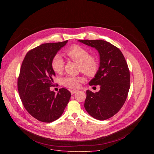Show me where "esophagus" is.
Wrapping results in <instances>:
<instances>
[{
  "instance_id": "34e87169",
  "label": "esophagus",
  "mask_w": 154,
  "mask_h": 154,
  "mask_svg": "<svg viewBox=\"0 0 154 154\" xmlns=\"http://www.w3.org/2000/svg\"><path fill=\"white\" fill-rule=\"evenodd\" d=\"M77 91H78L77 90H72V91H71V93L72 95H73V94H74L75 93H77Z\"/></svg>"
}]
</instances>
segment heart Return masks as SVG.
<instances>
[{
    "label": "heart",
    "mask_w": 154,
    "mask_h": 154,
    "mask_svg": "<svg viewBox=\"0 0 154 154\" xmlns=\"http://www.w3.org/2000/svg\"><path fill=\"white\" fill-rule=\"evenodd\" d=\"M66 53L71 59L79 64L82 72L85 75L93 76L99 70L97 60L90 56L89 52L85 49L79 46H74L66 50ZM51 66L55 72L58 74L61 72L64 66V60L60 54H57L54 56ZM82 81V77L73 75H66L61 79L62 84L71 89L77 88Z\"/></svg>",
    "instance_id": "1"
}]
</instances>
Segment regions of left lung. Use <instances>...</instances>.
Instances as JSON below:
<instances>
[{
  "mask_svg": "<svg viewBox=\"0 0 154 154\" xmlns=\"http://www.w3.org/2000/svg\"><path fill=\"white\" fill-rule=\"evenodd\" d=\"M99 52L97 72L89 85H100L96 93L86 91L84 106L93 118L103 121L116 114L125 103L130 88V72L121 51L102 39L79 40Z\"/></svg>",
  "mask_w": 154,
  "mask_h": 154,
  "instance_id": "8db88e82",
  "label": "left lung"
}]
</instances>
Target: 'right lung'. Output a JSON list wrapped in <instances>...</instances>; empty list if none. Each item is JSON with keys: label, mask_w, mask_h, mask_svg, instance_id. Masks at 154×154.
<instances>
[{"label": "right lung", "mask_w": 154, "mask_h": 154, "mask_svg": "<svg viewBox=\"0 0 154 154\" xmlns=\"http://www.w3.org/2000/svg\"><path fill=\"white\" fill-rule=\"evenodd\" d=\"M67 42L42 44L29 51L22 63L17 80L19 96L26 110L39 121L58 119L71 98V93L64 88L57 94L50 90L55 76L52 60Z\"/></svg>", "instance_id": "1"}]
</instances>
